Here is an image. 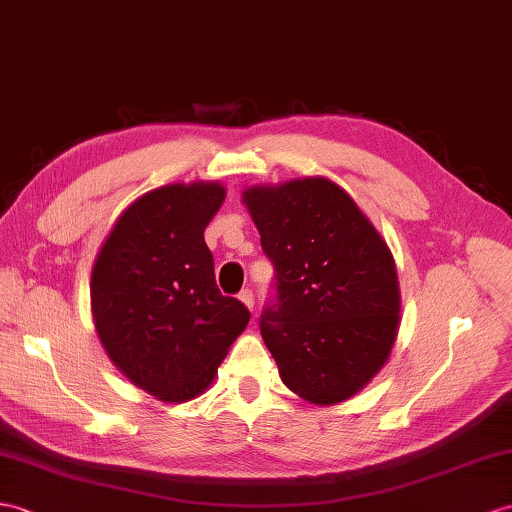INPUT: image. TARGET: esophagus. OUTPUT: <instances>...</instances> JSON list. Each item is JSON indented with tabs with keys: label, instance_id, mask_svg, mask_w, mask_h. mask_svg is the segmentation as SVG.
I'll return each mask as SVG.
<instances>
[{
	"label": "esophagus",
	"instance_id": "esophagus-1",
	"mask_svg": "<svg viewBox=\"0 0 512 512\" xmlns=\"http://www.w3.org/2000/svg\"><path fill=\"white\" fill-rule=\"evenodd\" d=\"M239 299H241V302H243V304H245L249 310H254V293H252V291H249V289L241 291Z\"/></svg>",
	"mask_w": 512,
	"mask_h": 512
}]
</instances>
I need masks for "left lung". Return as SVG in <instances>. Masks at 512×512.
Wrapping results in <instances>:
<instances>
[{
	"instance_id": "1",
	"label": "left lung",
	"mask_w": 512,
	"mask_h": 512,
	"mask_svg": "<svg viewBox=\"0 0 512 512\" xmlns=\"http://www.w3.org/2000/svg\"><path fill=\"white\" fill-rule=\"evenodd\" d=\"M243 202L276 269L260 332L282 382L310 404L350 400L382 369L400 326L391 249L326 178L249 186Z\"/></svg>"
}]
</instances>
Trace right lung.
Listing matches in <instances>:
<instances>
[{
  "mask_svg": "<svg viewBox=\"0 0 512 512\" xmlns=\"http://www.w3.org/2000/svg\"><path fill=\"white\" fill-rule=\"evenodd\" d=\"M226 189L167 184L141 195L112 226L91 273L95 330L117 369L162 402H189L215 380L247 321L221 295L204 230Z\"/></svg>",
  "mask_w": 512,
  "mask_h": 512,
  "instance_id": "1",
  "label": "right lung"
}]
</instances>
